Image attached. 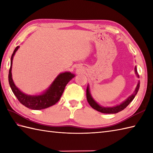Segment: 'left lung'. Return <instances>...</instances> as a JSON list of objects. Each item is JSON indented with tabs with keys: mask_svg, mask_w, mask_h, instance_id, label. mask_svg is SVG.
I'll return each mask as SVG.
<instances>
[{
	"mask_svg": "<svg viewBox=\"0 0 153 153\" xmlns=\"http://www.w3.org/2000/svg\"><path fill=\"white\" fill-rule=\"evenodd\" d=\"M135 74H136L137 78H140V76H139V74L137 73L136 66L135 67ZM140 80H139L138 83L137 84V86H136V88H135L134 93L132 94L130 96H129L125 101H124L123 102H122L119 105H116V106L105 107H103V106H101V105H99L96 101L94 100V98L92 97V96H91V95L90 94L89 85H88L87 88H86L87 101H88V103L90 104V105L91 107L94 108L95 110L100 112V113H106V114H115V113H118V112L124 110V108L126 107L132 101H133L135 96H136L137 93L138 92L139 89H140Z\"/></svg>",
	"mask_w": 153,
	"mask_h": 153,
	"instance_id": "left-lung-1",
	"label": "left lung"
}]
</instances>
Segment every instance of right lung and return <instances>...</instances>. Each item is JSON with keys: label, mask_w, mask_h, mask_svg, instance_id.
I'll return each instance as SVG.
<instances>
[{"label": "right lung", "mask_w": 153, "mask_h": 153, "mask_svg": "<svg viewBox=\"0 0 153 153\" xmlns=\"http://www.w3.org/2000/svg\"><path fill=\"white\" fill-rule=\"evenodd\" d=\"M19 48V46H17L12 55L8 74L9 84L13 94L22 105L33 110H41L55 105L62 96L68 82L75 76V74L69 71L59 74L48 89L39 95H28L23 93L15 85L12 74L13 58Z\"/></svg>", "instance_id": "add662e5"}]
</instances>
